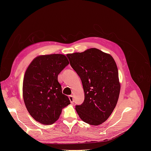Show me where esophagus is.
<instances>
[{
    "label": "esophagus",
    "mask_w": 151,
    "mask_h": 151,
    "mask_svg": "<svg viewBox=\"0 0 151 151\" xmlns=\"http://www.w3.org/2000/svg\"><path fill=\"white\" fill-rule=\"evenodd\" d=\"M68 98H69V99H70L71 103H72L73 102H74V96H73V95H70L69 96H68Z\"/></svg>",
    "instance_id": "1"
}]
</instances>
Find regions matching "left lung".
<instances>
[{
    "label": "left lung",
    "instance_id": "1",
    "mask_svg": "<svg viewBox=\"0 0 151 151\" xmlns=\"http://www.w3.org/2000/svg\"><path fill=\"white\" fill-rule=\"evenodd\" d=\"M67 57L79 76L84 91V102L76 106L77 114L90 125L101 124L111 115L120 94L115 60L110 55L94 48Z\"/></svg>",
    "mask_w": 151,
    "mask_h": 151
}]
</instances>
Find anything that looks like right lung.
I'll return each instance as SVG.
<instances>
[{
    "mask_svg": "<svg viewBox=\"0 0 151 151\" xmlns=\"http://www.w3.org/2000/svg\"><path fill=\"white\" fill-rule=\"evenodd\" d=\"M68 63L62 54L41 55L31 62L25 72L22 92L26 107L31 116L42 124L56 122L62 108L70 104L58 81V75Z\"/></svg>",
    "mask_w": 151,
    "mask_h": 151,
    "instance_id": "right-lung-1",
    "label": "right lung"
}]
</instances>
